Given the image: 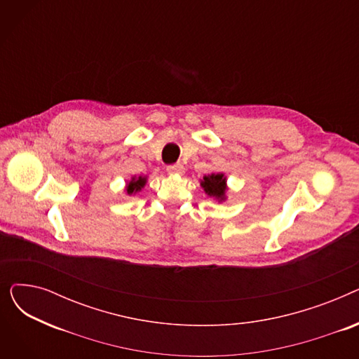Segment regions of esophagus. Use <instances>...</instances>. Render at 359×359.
I'll use <instances>...</instances> for the list:
<instances>
[{"label":"esophagus","instance_id":"esophagus-1","mask_svg":"<svg viewBox=\"0 0 359 359\" xmlns=\"http://www.w3.org/2000/svg\"><path fill=\"white\" fill-rule=\"evenodd\" d=\"M167 172H168L170 175H183V173H184V167H183L180 163L172 164V165L167 167Z\"/></svg>","mask_w":359,"mask_h":359}]
</instances>
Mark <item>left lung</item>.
<instances>
[{
  "label": "left lung",
  "instance_id": "8db88e82",
  "mask_svg": "<svg viewBox=\"0 0 359 359\" xmlns=\"http://www.w3.org/2000/svg\"><path fill=\"white\" fill-rule=\"evenodd\" d=\"M201 186L203 187L205 194L208 196L215 198L218 202H224L227 199L225 194H227V177L224 173H211L208 176H203L201 180Z\"/></svg>",
  "mask_w": 359,
  "mask_h": 359
}]
</instances>
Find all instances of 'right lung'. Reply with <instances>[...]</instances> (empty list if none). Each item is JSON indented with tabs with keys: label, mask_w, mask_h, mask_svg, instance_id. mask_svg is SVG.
I'll return each mask as SVG.
<instances>
[{
	"label": "right lung",
	"mask_w": 359,
	"mask_h": 359,
	"mask_svg": "<svg viewBox=\"0 0 359 359\" xmlns=\"http://www.w3.org/2000/svg\"><path fill=\"white\" fill-rule=\"evenodd\" d=\"M145 183H147V176L130 177V180L125 186V192L128 195H135L137 192H141V189L145 186Z\"/></svg>",
	"instance_id": "1"
}]
</instances>
